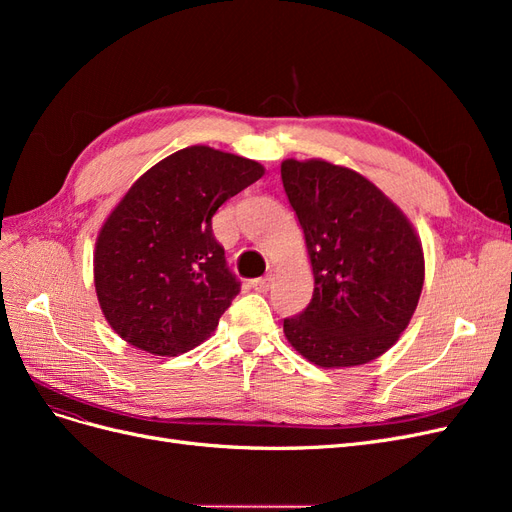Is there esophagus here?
<instances>
[{"instance_id":"obj_1","label":"esophagus","mask_w":512,"mask_h":512,"mask_svg":"<svg viewBox=\"0 0 512 512\" xmlns=\"http://www.w3.org/2000/svg\"><path fill=\"white\" fill-rule=\"evenodd\" d=\"M273 284V277L271 275H265V277H256V280H252V288L258 290V292H267Z\"/></svg>"}]
</instances>
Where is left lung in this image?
<instances>
[{
	"mask_svg": "<svg viewBox=\"0 0 512 512\" xmlns=\"http://www.w3.org/2000/svg\"><path fill=\"white\" fill-rule=\"evenodd\" d=\"M282 181L314 271L312 301L284 320L286 339L327 369L378 359L421 297V239L404 211L346 166L284 160Z\"/></svg>",
	"mask_w": 512,
	"mask_h": 512,
	"instance_id": "1",
	"label": "left lung"
}]
</instances>
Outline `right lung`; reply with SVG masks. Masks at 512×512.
<instances>
[{
    "label": "right lung",
    "mask_w": 512,
    "mask_h": 512,
    "mask_svg": "<svg viewBox=\"0 0 512 512\" xmlns=\"http://www.w3.org/2000/svg\"><path fill=\"white\" fill-rule=\"evenodd\" d=\"M262 175L254 160L194 145L136 179L106 218L94 252L102 314L121 339L177 356L215 331L241 282L211 220Z\"/></svg>",
    "instance_id": "add662e5"
}]
</instances>
